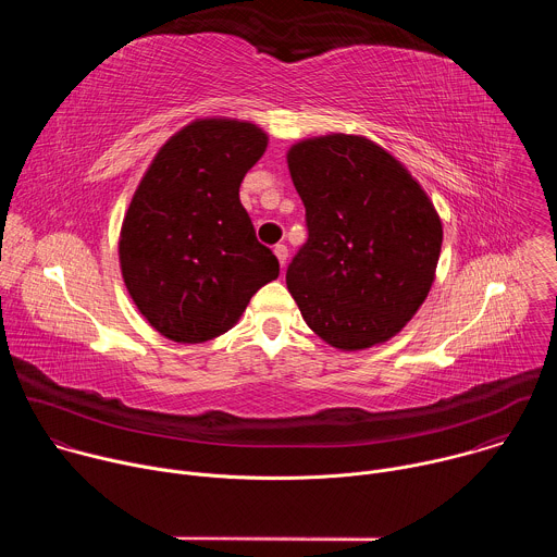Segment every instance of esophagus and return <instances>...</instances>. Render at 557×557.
Listing matches in <instances>:
<instances>
[{"instance_id": "1", "label": "esophagus", "mask_w": 557, "mask_h": 557, "mask_svg": "<svg viewBox=\"0 0 557 557\" xmlns=\"http://www.w3.org/2000/svg\"><path fill=\"white\" fill-rule=\"evenodd\" d=\"M273 253H275V258L280 260V267L284 269V264H286V258H288V249H286V245H275Z\"/></svg>"}]
</instances>
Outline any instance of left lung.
<instances>
[{"label": "left lung", "mask_w": 557, "mask_h": 557, "mask_svg": "<svg viewBox=\"0 0 557 557\" xmlns=\"http://www.w3.org/2000/svg\"><path fill=\"white\" fill-rule=\"evenodd\" d=\"M286 161L308 226L286 271L304 322L344 352L392 339L436 275L443 224L432 200L366 136L304 138Z\"/></svg>", "instance_id": "left-lung-1"}]
</instances>
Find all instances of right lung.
<instances>
[{
    "instance_id": "right-lung-1",
    "label": "right lung",
    "mask_w": 557,
    "mask_h": 557,
    "mask_svg": "<svg viewBox=\"0 0 557 557\" xmlns=\"http://www.w3.org/2000/svg\"><path fill=\"white\" fill-rule=\"evenodd\" d=\"M267 145V132L249 121L196 119L158 149L140 178L119 260L129 297L163 337H220L280 275L240 202V183Z\"/></svg>"
}]
</instances>
